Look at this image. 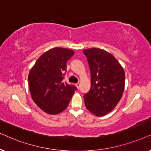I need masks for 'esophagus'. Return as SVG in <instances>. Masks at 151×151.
<instances>
[{
    "mask_svg": "<svg viewBox=\"0 0 151 151\" xmlns=\"http://www.w3.org/2000/svg\"><path fill=\"white\" fill-rule=\"evenodd\" d=\"M76 87H77L78 88H80V82H78V83L76 84Z\"/></svg>",
    "mask_w": 151,
    "mask_h": 151,
    "instance_id": "1",
    "label": "esophagus"
}]
</instances>
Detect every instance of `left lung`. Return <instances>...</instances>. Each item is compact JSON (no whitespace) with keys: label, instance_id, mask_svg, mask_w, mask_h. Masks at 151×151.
I'll return each instance as SVG.
<instances>
[{"label":"left lung","instance_id":"obj_1","mask_svg":"<svg viewBox=\"0 0 151 151\" xmlns=\"http://www.w3.org/2000/svg\"><path fill=\"white\" fill-rule=\"evenodd\" d=\"M89 65L91 89L84 94L86 109L96 116L112 111L122 96L125 73L117 59L108 51L99 48L84 49Z\"/></svg>","mask_w":151,"mask_h":151}]
</instances>
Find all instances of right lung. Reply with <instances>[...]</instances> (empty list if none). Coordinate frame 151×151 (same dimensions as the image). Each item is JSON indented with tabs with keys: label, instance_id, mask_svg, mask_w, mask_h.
<instances>
[{
	"label": "right lung",
	"instance_id": "add662e5",
	"mask_svg": "<svg viewBox=\"0 0 151 151\" xmlns=\"http://www.w3.org/2000/svg\"><path fill=\"white\" fill-rule=\"evenodd\" d=\"M71 49L54 47L42 53L28 76L32 100L44 112L56 115L69 104L76 86L63 81L67 62L73 56Z\"/></svg>",
	"mask_w": 151,
	"mask_h": 151
}]
</instances>
